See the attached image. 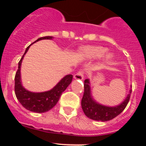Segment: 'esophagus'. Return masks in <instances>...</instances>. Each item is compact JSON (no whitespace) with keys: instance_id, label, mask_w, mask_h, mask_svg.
Listing matches in <instances>:
<instances>
[{"instance_id":"1","label":"esophagus","mask_w":146,"mask_h":146,"mask_svg":"<svg viewBox=\"0 0 146 146\" xmlns=\"http://www.w3.org/2000/svg\"><path fill=\"white\" fill-rule=\"evenodd\" d=\"M84 77L83 75V72L80 71V72H78L76 74L74 75V80H82Z\"/></svg>"}]
</instances>
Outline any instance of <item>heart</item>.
<instances>
[{"label":"heart","mask_w":146,"mask_h":146,"mask_svg":"<svg viewBox=\"0 0 146 146\" xmlns=\"http://www.w3.org/2000/svg\"><path fill=\"white\" fill-rule=\"evenodd\" d=\"M107 49L100 46H84L80 47L78 50V54L84 58H98L102 57L105 62L108 61L111 58L112 55L110 53H106Z\"/></svg>","instance_id":"heart-1"}]
</instances>
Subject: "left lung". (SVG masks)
Returning a JSON list of instances; mask_svg holds the SVG:
<instances>
[{"mask_svg": "<svg viewBox=\"0 0 146 146\" xmlns=\"http://www.w3.org/2000/svg\"><path fill=\"white\" fill-rule=\"evenodd\" d=\"M131 93V90L130 89L124 101L117 106H105L94 100L91 95L90 80L86 79L84 81V94L81 101V106L85 115L88 118L94 121H108L115 118L123 111L129 101Z\"/></svg>", "mask_w": 146, "mask_h": 146, "instance_id": "obj_1", "label": "left lung"}]
</instances>
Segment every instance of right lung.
Segmentation results:
<instances>
[{
  "label": "right lung",
  "mask_w": 146,
  "mask_h": 146,
  "mask_svg": "<svg viewBox=\"0 0 146 146\" xmlns=\"http://www.w3.org/2000/svg\"><path fill=\"white\" fill-rule=\"evenodd\" d=\"M52 38H53L52 36L41 37L36 40L33 44L38 42L40 40L52 39ZM31 45L27 47L25 53L23 55V57L18 64V69L17 72H16L15 79V95L20 104L29 111L37 113H45V112L49 111L50 110L55 106V104H57L61 96L62 93L65 91L66 88L72 82L73 76L72 74L66 75L58 82L56 86H54L50 91H44V92H32V91H28L27 89L23 87L22 84L20 69H21L23 58L28 52Z\"/></svg>",
  "instance_id": "right-lung-1"
}]
</instances>
